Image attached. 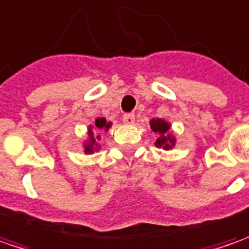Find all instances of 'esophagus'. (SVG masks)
Instances as JSON below:
<instances>
[{"mask_svg": "<svg viewBox=\"0 0 249 249\" xmlns=\"http://www.w3.org/2000/svg\"><path fill=\"white\" fill-rule=\"evenodd\" d=\"M134 113H124L123 116H122V120H123V123H126V124H133L134 123Z\"/></svg>", "mask_w": 249, "mask_h": 249, "instance_id": "34e87169", "label": "esophagus"}]
</instances>
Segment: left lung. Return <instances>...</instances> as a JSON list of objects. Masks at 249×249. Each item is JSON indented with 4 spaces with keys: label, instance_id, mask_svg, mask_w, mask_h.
<instances>
[{
    "label": "left lung",
    "instance_id": "obj_1",
    "mask_svg": "<svg viewBox=\"0 0 249 249\" xmlns=\"http://www.w3.org/2000/svg\"><path fill=\"white\" fill-rule=\"evenodd\" d=\"M150 124H151V130L160 134V137L157 139L156 142L157 147H162L164 150L172 148V145L175 143V139L168 133L169 127H171L169 123H167L162 119H153Z\"/></svg>",
    "mask_w": 249,
    "mask_h": 249
}]
</instances>
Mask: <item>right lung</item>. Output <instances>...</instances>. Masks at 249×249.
I'll list each match as a JSON object with an SVG mask.
<instances>
[{
  "mask_svg": "<svg viewBox=\"0 0 249 249\" xmlns=\"http://www.w3.org/2000/svg\"><path fill=\"white\" fill-rule=\"evenodd\" d=\"M95 129L96 130H101V129H105L107 130L109 127H110V123H106V120L104 118H98L95 120ZM88 136H89V140H88V143L85 144V153L87 154H89V153H93L95 150H98L99 148V145L96 143V140H99L101 137L98 136V137H95L93 136V131H92V127H89V133H88Z\"/></svg>",
  "mask_w": 249,
  "mask_h": 249,
  "instance_id": "obj_1",
  "label": "right lung"
}]
</instances>
